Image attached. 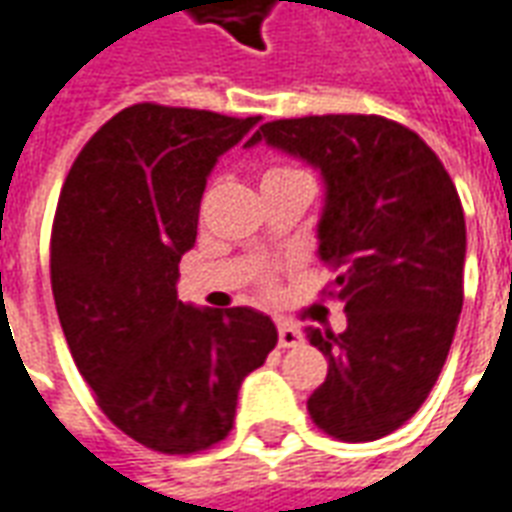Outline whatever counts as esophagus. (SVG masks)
Segmentation results:
<instances>
[{
  "instance_id": "1",
  "label": "esophagus",
  "mask_w": 512,
  "mask_h": 512,
  "mask_svg": "<svg viewBox=\"0 0 512 512\" xmlns=\"http://www.w3.org/2000/svg\"><path fill=\"white\" fill-rule=\"evenodd\" d=\"M277 334H279V348H296V345L304 340L299 329H296V326H288V323H279Z\"/></svg>"
}]
</instances>
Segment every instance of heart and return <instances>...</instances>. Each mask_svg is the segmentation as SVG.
I'll return each mask as SVG.
<instances>
[{
	"label": "heart",
	"instance_id": "obj_1",
	"mask_svg": "<svg viewBox=\"0 0 512 512\" xmlns=\"http://www.w3.org/2000/svg\"><path fill=\"white\" fill-rule=\"evenodd\" d=\"M290 175H304L307 178V172H301L299 167H271L266 172V178H290Z\"/></svg>",
	"mask_w": 512,
	"mask_h": 512
}]
</instances>
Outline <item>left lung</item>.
Returning a JSON list of instances; mask_svg holds the SVG:
<instances>
[{
	"instance_id": "1",
	"label": "left lung",
	"mask_w": 512,
	"mask_h": 512,
	"mask_svg": "<svg viewBox=\"0 0 512 512\" xmlns=\"http://www.w3.org/2000/svg\"><path fill=\"white\" fill-rule=\"evenodd\" d=\"M307 161L323 178L318 257L343 334L307 326L329 373L307 400L343 441H376L417 414L450 354L463 307L466 222L447 169L414 131L378 115L274 120L246 142Z\"/></svg>"
}]
</instances>
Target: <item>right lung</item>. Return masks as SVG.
<instances>
[{"label": "right lung", "mask_w": 512, "mask_h": 512, "mask_svg": "<svg viewBox=\"0 0 512 512\" xmlns=\"http://www.w3.org/2000/svg\"><path fill=\"white\" fill-rule=\"evenodd\" d=\"M257 123L128 106L84 145L57 202L51 290L73 362L106 417L156 452L222 441L241 381L277 345L263 312L178 299L208 175Z\"/></svg>", "instance_id": "add662e5"}]
</instances>
